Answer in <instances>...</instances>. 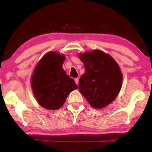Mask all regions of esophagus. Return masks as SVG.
I'll list each match as a JSON object with an SVG mask.
<instances>
[{
	"instance_id": "1",
	"label": "esophagus",
	"mask_w": 152,
	"mask_h": 152,
	"mask_svg": "<svg viewBox=\"0 0 152 152\" xmlns=\"http://www.w3.org/2000/svg\"><path fill=\"white\" fill-rule=\"evenodd\" d=\"M74 81H75V82H76V84H78V81H79V79H78V78H76L74 79Z\"/></svg>"
}]
</instances>
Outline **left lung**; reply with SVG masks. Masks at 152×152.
Masks as SVG:
<instances>
[{
    "mask_svg": "<svg viewBox=\"0 0 152 152\" xmlns=\"http://www.w3.org/2000/svg\"><path fill=\"white\" fill-rule=\"evenodd\" d=\"M79 58L85 68L78 82L80 92L93 107L102 109L114 100L121 89L119 66L100 50L79 54Z\"/></svg>",
    "mask_w": 152,
    "mask_h": 152,
    "instance_id": "obj_1",
    "label": "left lung"
}]
</instances>
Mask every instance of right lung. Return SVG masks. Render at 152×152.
<instances>
[{
    "mask_svg": "<svg viewBox=\"0 0 152 152\" xmlns=\"http://www.w3.org/2000/svg\"><path fill=\"white\" fill-rule=\"evenodd\" d=\"M64 55L48 53L35 68L32 76V88L36 100L43 107L56 110L64 105L68 95L78 86L66 75L62 65Z\"/></svg>",
    "mask_w": 152,
    "mask_h": 152,
    "instance_id": "right-lung-1",
    "label": "right lung"
}]
</instances>
